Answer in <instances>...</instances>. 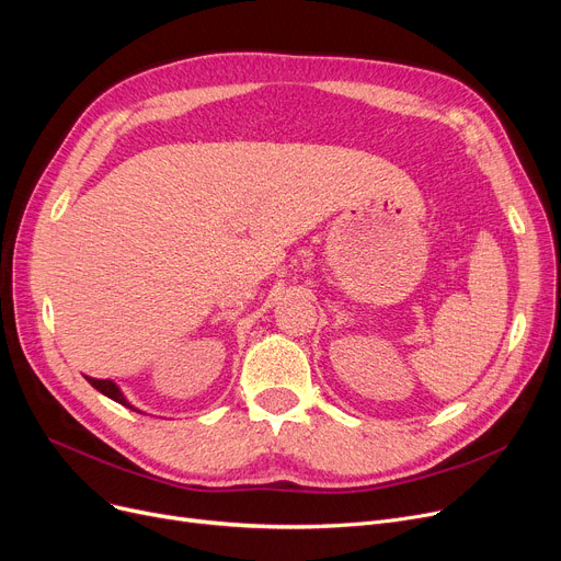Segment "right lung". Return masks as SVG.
<instances>
[{
	"instance_id": "1",
	"label": "right lung",
	"mask_w": 561,
	"mask_h": 561,
	"mask_svg": "<svg viewBox=\"0 0 561 561\" xmlns=\"http://www.w3.org/2000/svg\"><path fill=\"white\" fill-rule=\"evenodd\" d=\"M85 379H88V385L95 387V389H98L100 393H104L106 398H111V400H115V402H121L123 407H129V409L138 411V409L123 396L121 387H117L115 381H111V379H95V377H88V375H85ZM138 414H140V411H138Z\"/></svg>"
}]
</instances>
